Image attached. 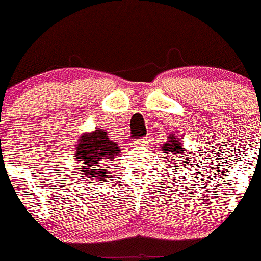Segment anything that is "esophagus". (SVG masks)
Wrapping results in <instances>:
<instances>
[{
	"mask_svg": "<svg viewBox=\"0 0 261 261\" xmlns=\"http://www.w3.org/2000/svg\"><path fill=\"white\" fill-rule=\"evenodd\" d=\"M148 143V139L147 138H142V139H138V141H134V146H144V144Z\"/></svg>",
	"mask_w": 261,
	"mask_h": 261,
	"instance_id": "esophagus-1",
	"label": "esophagus"
}]
</instances>
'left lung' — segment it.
I'll use <instances>...</instances> for the list:
<instances>
[{"mask_svg":"<svg viewBox=\"0 0 261 261\" xmlns=\"http://www.w3.org/2000/svg\"><path fill=\"white\" fill-rule=\"evenodd\" d=\"M167 138H169V141H167L164 146H161V151L164 154H169L170 160H171V162L174 164L172 170H175V172H177L176 169H179V167H177V164H180L179 161H181L182 164H185L182 160H180V156H182V153H184V149H182V144L181 142L179 141V138H177L176 133L170 134ZM185 160L189 161V159H185Z\"/></svg>","mask_w":261,"mask_h":261,"instance_id":"1","label":"left lung"}]
</instances>
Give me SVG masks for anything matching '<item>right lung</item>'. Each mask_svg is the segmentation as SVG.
<instances>
[{
    "label": "right lung",
    "instance_id": "add662e5",
    "mask_svg": "<svg viewBox=\"0 0 261 261\" xmlns=\"http://www.w3.org/2000/svg\"><path fill=\"white\" fill-rule=\"evenodd\" d=\"M77 161H80V174L85 179L107 182L112 180L110 167L120 148L108 136V132L96 128L92 132L81 134L74 148Z\"/></svg>",
    "mask_w": 261,
    "mask_h": 261
}]
</instances>
